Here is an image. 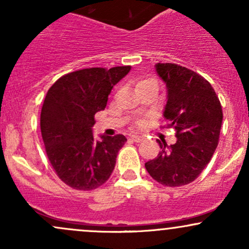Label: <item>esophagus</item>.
<instances>
[{
  "instance_id": "34e87169",
  "label": "esophagus",
  "mask_w": 249,
  "mask_h": 249,
  "mask_svg": "<svg viewBox=\"0 0 249 249\" xmlns=\"http://www.w3.org/2000/svg\"><path fill=\"white\" fill-rule=\"evenodd\" d=\"M130 141H132V142H142L144 141V137H142V136H131L130 137Z\"/></svg>"
}]
</instances>
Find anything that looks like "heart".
Listing matches in <instances>:
<instances>
[{
  "label": "heart",
  "instance_id": "obj_1",
  "mask_svg": "<svg viewBox=\"0 0 249 249\" xmlns=\"http://www.w3.org/2000/svg\"><path fill=\"white\" fill-rule=\"evenodd\" d=\"M148 84H157V83L154 79H151V78L142 79V81H139L138 83H137V89L141 88V87H145V85H148Z\"/></svg>",
  "mask_w": 249,
  "mask_h": 249
}]
</instances>
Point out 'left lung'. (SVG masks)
<instances>
[{
    "mask_svg": "<svg viewBox=\"0 0 249 249\" xmlns=\"http://www.w3.org/2000/svg\"><path fill=\"white\" fill-rule=\"evenodd\" d=\"M156 71L167 88L164 117L176 130L177 142L145 162L159 184L178 187L199 177L212 159L219 142L222 107L212 85L199 73L174 63H157Z\"/></svg>",
    "mask_w": 249,
    "mask_h": 249,
    "instance_id": "obj_1",
    "label": "left lung"
}]
</instances>
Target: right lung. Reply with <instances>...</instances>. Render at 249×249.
I'll return each instance as SVG.
<instances>
[{"mask_svg": "<svg viewBox=\"0 0 249 249\" xmlns=\"http://www.w3.org/2000/svg\"><path fill=\"white\" fill-rule=\"evenodd\" d=\"M130 70V65L77 70L62 76L48 90L41 111L42 138L50 164L68 186L90 191L110 178L126 138L102 136L97 142L92 126L112 88Z\"/></svg>", "mask_w": 249, "mask_h": 249, "instance_id": "obj_1", "label": "right lung"}]
</instances>
